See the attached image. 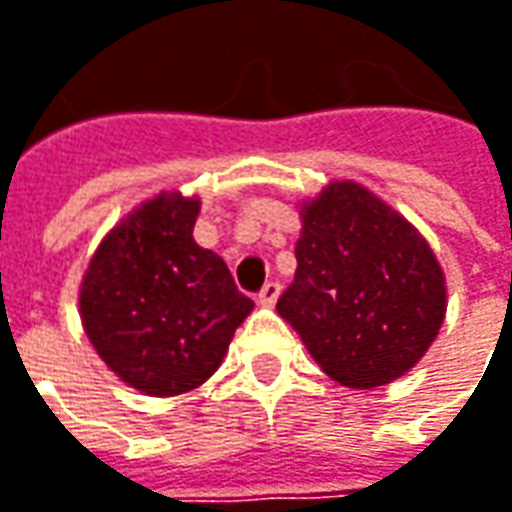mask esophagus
<instances>
[{"label":"esophagus","mask_w":512,"mask_h":512,"mask_svg":"<svg viewBox=\"0 0 512 512\" xmlns=\"http://www.w3.org/2000/svg\"><path fill=\"white\" fill-rule=\"evenodd\" d=\"M279 293H282V287L276 285V282H267V285L259 290V305L273 307L276 305V299H279Z\"/></svg>","instance_id":"esophagus-1"}]
</instances>
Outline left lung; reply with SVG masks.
Listing matches in <instances>:
<instances>
[{
    "instance_id": "obj_1",
    "label": "left lung",
    "mask_w": 512,
    "mask_h": 512,
    "mask_svg": "<svg viewBox=\"0 0 512 512\" xmlns=\"http://www.w3.org/2000/svg\"><path fill=\"white\" fill-rule=\"evenodd\" d=\"M296 279L279 316L333 382L373 390L422 362L447 313V279L419 227L353 179L299 205Z\"/></svg>"
}]
</instances>
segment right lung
I'll use <instances>...</instances> for the list:
<instances>
[{
  "label": "right lung",
  "mask_w": 512,
  "mask_h": 512,
  "mask_svg": "<svg viewBox=\"0 0 512 512\" xmlns=\"http://www.w3.org/2000/svg\"><path fill=\"white\" fill-rule=\"evenodd\" d=\"M199 196L162 190L105 233L79 285V316L99 359L145 396H182L227 356L253 302L225 259L196 245Z\"/></svg>",
  "instance_id": "add662e5"
}]
</instances>
